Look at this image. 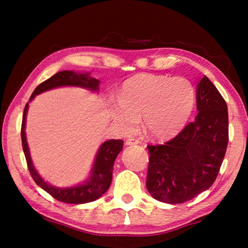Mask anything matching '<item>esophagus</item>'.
<instances>
[{
    "label": "esophagus",
    "mask_w": 248,
    "mask_h": 248,
    "mask_svg": "<svg viewBox=\"0 0 248 248\" xmlns=\"http://www.w3.org/2000/svg\"><path fill=\"white\" fill-rule=\"evenodd\" d=\"M138 143H139V141H138L137 139H132V138H131V139L125 140V144H127V145H136Z\"/></svg>",
    "instance_id": "esophagus-1"
}]
</instances>
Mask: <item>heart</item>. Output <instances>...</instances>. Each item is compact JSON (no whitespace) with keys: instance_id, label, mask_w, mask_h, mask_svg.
Masks as SVG:
<instances>
[{"instance_id":"1","label":"heart","mask_w":248,"mask_h":248,"mask_svg":"<svg viewBox=\"0 0 248 248\" xmlns=\"http://www.w3.org/2000/svg\"><path fill=\"white\" fill-rule=\"evenodd\" d=\"M111 106L110 115L123 133H132L142 117L151 138L174 137L189 119L196 104V90L189 79L153 74H138L124 81Z\"/></svg>"}]
</instances>
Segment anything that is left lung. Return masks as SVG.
<instances>
[{
    "mask_svg": "<svg viewBox=\"0 0 248 248\" xmlns=\"http://www.w3.org/2000/svg\"><path fill=\"white\" fill-rule=\"evenodd\" d=\"M198 115L173 139L148 145L146 188L154 199L183 203L209 189L229 142L228 106L205 77L197 86Z\"/></svg>",
    "mask_w": 248,
    "mask_h": 248,
    "instance_id": "obj_1",
    "label": "left lung"
}]
</instances>
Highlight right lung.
I'll return each instance as SVG.
<instances>
[{
    "label": "right lung",
    "instance_id": "right-lung-1",
    "mask_svg": "<svg viewBox=\"0 0 248 248\" xmlns=\"http://www.w3.org/2000/svg\"><path fill=\"white\" fill-rule=\"evenodd\" d=\"M61 86H78L84 87V89H87L92 92H97L99 89V81L97 78H91L89 72L77 73L74 71H61V72L56 73L50 78L46 79L45 82L39 84L36 87V90L32 92L29 102H31L36 95L43 93V92ZM29 102L26 104L24 109L20 136H22L23 150L25 157H26L29 173H31L35 183L39 187L43 188L45 191H47L49 195H51L54 199L65 203H87L102 197L108 190V188L111 184L114 163L117 155L120 153V151H123L124 141L109 140L104 142L100 145L98 152L96 154L93 169H92L91 171V176L84 184H79L77 185V186L68 188L54 187L52 185L45 182L43 177L38 174V171L33 167L31 154H29L26 132H25Z\"/></svg>",
    "mask_w": 248,
    "mask_h": 248
}]
</instances>
